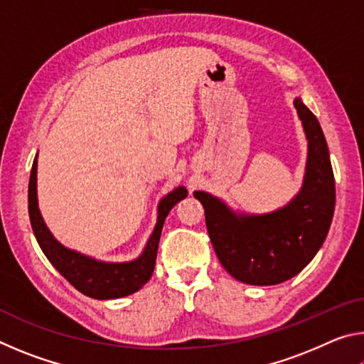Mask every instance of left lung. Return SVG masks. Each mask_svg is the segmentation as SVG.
<instances>
[{
    "instance_id": "1",
    "label": "left lung",
    "mask_w": 364,
    "mask_h": 364,
    "mask_svg": "<svg viewBox=\"0 0 364 364\" xmlns=\"http://www.w3.org/2000/svg\"><path fill=\"white\" fill-rule=\"evenodd\" d=\"M308 139L306 173L300 193L268 215H236L202 191L207 232L220 263L232 278L254 286H274L299 274L328 236L336 207V183L328 143L319 122L299 97L294 101Z\"/></svg>"
}]
</instances>
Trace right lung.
I'll return each instance as SVG.
<instances>
[{"instance_id": "right-lung-1", "label": "right lung", "mask_w": 364, "mask_h": 364, "mask_svg": "<svg viewBox=\"0 0 364 364\" xmlns=\"http://www.w3.org/2000/svg\"><path fill=\"white\" fill-rule=\"evenodd\" d=\"M186 196L188 191L181 186L171 191L168 196H165L160 200L156 230L147 241L141 257L128 263L96 262L93 258L78 254V252L65 249L53 237V234L49 232L41 218L38 200H36V157L33 160L28 181V215L36 241H38L43 254L51 262L53 267L86 297L107 300L125 297V295L136 292L151 279L154 267H156L164 221L176 202H180Z\"/></svg>"}]
</instances>
